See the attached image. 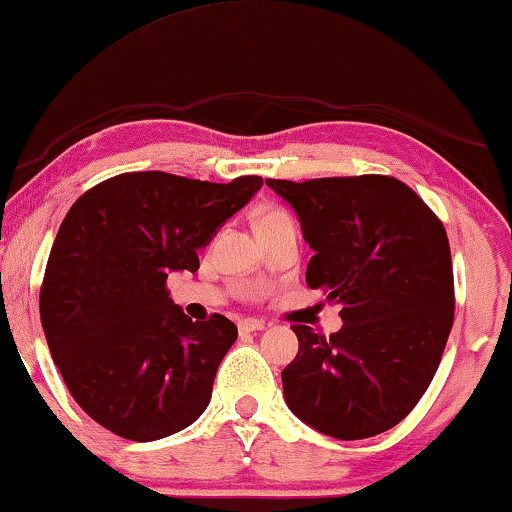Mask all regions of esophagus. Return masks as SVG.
<instances>
[{
  "label": "esophagus",
  "mask_w": 512,
  "mask_h": 512,
  "mask_svg": "<svg viewBox=\"0 0 512 512\" xmlns=\"http://www.w3.org/2000/svg\"><path fill=\"white\" fill-rule=\"evenodd\" d=\"M262 329H264L262 319L248 317V319H241V322H239V333H253V331H262Z\"/></svg>",
  "instance_id": "obj_1"
}]
</instances>
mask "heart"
I'll return each mask as SVG.
<instances>
[{"mask_svg":"<svg viewBox=\"0 0 512 512\" xmlns=\"http://www.w3.org/2000/svg\"><path fill=\"white\" fill-rule=\"evenodd\" d=\"M269 223H294V220L285 209H266L262 211V216L257 218V227L269 225Z\"/></svg>","mask_w":512,"mask_h":512,"instance_id":"b5f03b06","label":"heart"}]
</instances>
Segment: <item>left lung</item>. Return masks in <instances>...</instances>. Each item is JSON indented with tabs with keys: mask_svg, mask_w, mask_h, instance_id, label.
<instances>
[{
	"mask_svg": "<svg viewBox=\"0 0 512 512\" xmlns=\"http://www.w3.org/2000/svg\"><path fill=\"white\" fill-rule=\"evenodd\" d=\"M266 183L292 204L315 250L305 282L340 303L345 322L329 338L292 326L299 354L282 370L287 407L335 439L391 430L423 398L453 329L444 223L384 174Z\"/></svg>",
	"mask_w": 512,
	"mask_h": 512,
	"instance_id": "obj_1",
	"label": "left lung"
}]
</instances>
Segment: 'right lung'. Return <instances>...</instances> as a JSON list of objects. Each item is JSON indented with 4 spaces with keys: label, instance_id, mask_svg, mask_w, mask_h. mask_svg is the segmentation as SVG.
<instances>
[{
    "label": "right lung",
    "instance_id": "add662e5",
    "mask_svg": "<svg viewBox=\"0 0 512 512\" xmlns=\"http://www.w3.org/2000/svg\"><path fill=\"white\" fill-rule=\"evenodd\" d=\"M262 177L230 183L124 172L80 195L61 220L41 285L52 361L87 416L119 437L154 441L207 409L236 326L193 322L167 292V273L200 269L197 250Z\"/></svg>",
    "mask_w": 512,
    "mask_h": 512
}]
</instances>
